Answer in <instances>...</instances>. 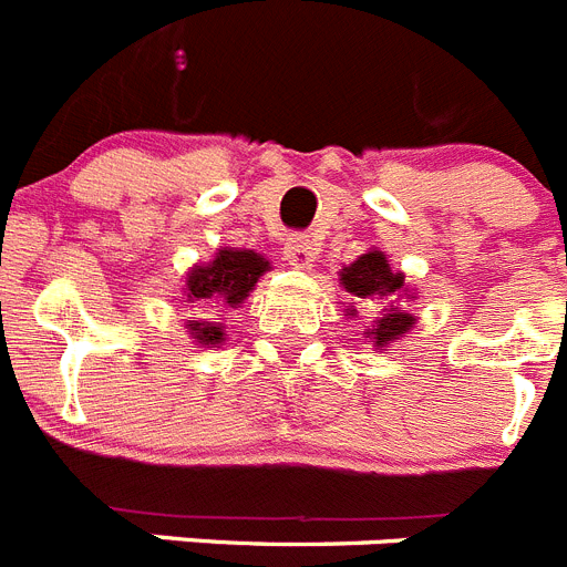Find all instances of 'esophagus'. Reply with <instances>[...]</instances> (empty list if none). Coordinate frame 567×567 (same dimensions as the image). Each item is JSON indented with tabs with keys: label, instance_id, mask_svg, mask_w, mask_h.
<instances>
[{
	"label": "esophagus",
	"instance_id": "esophagus-1",
	"mask_svg": "<svg viewBox=\"0 0 567 567\" xmlns=\"http://www.w3.org/2000/svg\"><path fill=\"white\" fill-rule=\"evenodd\" d=\"M284 258L295 269H312L315 258H318V244L309 235H295V238L287 240V247H284Z\"/></svg>",
	"mask_w": 567,
	"mask_h": 567
}]
</instances>
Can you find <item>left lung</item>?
<instances>
[{
  "instance_id": "1",
  "label": "left lung",
  "mask_w": 567,
  "mask_h": 567,
  "mask_svg": "<svg viewBox=\"0 0 567 567\" xmlns=\"http://www.w3.org/2000/svg\"><path fill=\"white\" fill-rule=\"evenodd\" d=\"M338 275L340 287L349 295L360 300H378V303H383L378 318L372 320V329L363 332V338H369L374 349H389L398 340L409 338V332L417 323V315L409 309V300H417V292L405 284V275L400 269H392L383 249L372 247L369 252L360 255L358 260H352L349 267L340 269ZM346 312L358 318V309L349 307Z\"/></svg>"
}]
</instances>
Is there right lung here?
Here are the masks:
<instances>
[{"label": "right lung", "mask_w": 567, "mask_h": 567, "mask_svg": "<svg viewBox=\"0 0 567 567\" xmlns=\"http://www.w3.org/2000/svg\"><path fill=\"white\" fill-rule=\"evenodd\" d=\"M269 260L255 249L221 247L207 264H193L184 278V307L204 312L207 318H193L184 323L195 346L213 349L227 340V318L224 315L238 309L258 278L269 272Z\"/></svg>", "instance_id": "obj_1"}]
</instances>
